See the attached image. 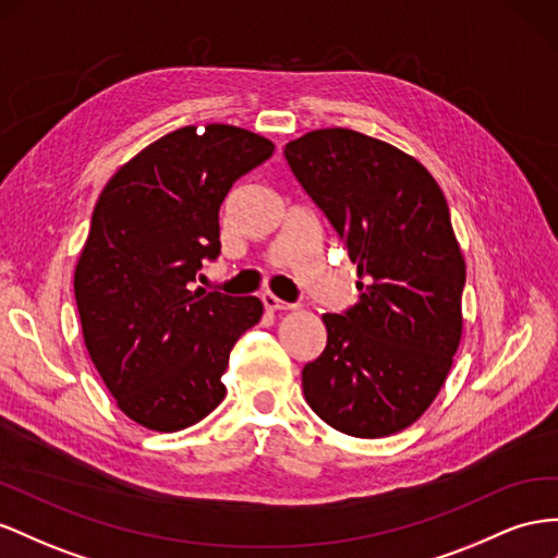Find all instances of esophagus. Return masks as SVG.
Here are the masks:
<instances>
[{"mask_svg":"<svg viewBox=\"0 0 558 558\" xmlns=\"http://www.w3.org/2000/svg\"><path fill=\"white\" fill-rule=\"evenodd\" d=\"M260 300H263L265 310H269V312H286V310H293V305L283 303V300H279V298H277V295H272V293H263V295H260Z\"/></svg>","mask_w":558,"mask_h":558,"instance_id":"34e87169","label":"esophagus"}]
</instances>
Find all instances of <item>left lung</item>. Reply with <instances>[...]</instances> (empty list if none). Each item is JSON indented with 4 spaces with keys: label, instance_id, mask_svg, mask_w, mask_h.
Returning a JSON list of instances; mask_svg holds the SVG:
<instances>
[{
    "label": "left lung",
    "instance_id": "1",
    "mask_svg": "<svg viewBox=\"0 0 558 558\" xmlns=\"http://www.w3.org/2000/svg\"><path fill=\"white\" fill-rule=\"evenodd\" d=\"M286 161L356 265L359 303L324 314L326 350L303 368L310 409L380 439L444 387L462 338L464 258L439 183L415 157L352 129L291 141Z\"/></svg>",
    "mask_w": 558,
    "mask_h": 558
}]
</instances>
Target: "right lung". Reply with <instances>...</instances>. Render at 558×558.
<instances>
[{
    "instance_id": "right-lung-1",
    "label": "right lung",
    "mask_w": 558,
    "mask_h": 558,
    "mask_svg": "<svg viewBox=\"0 0 558 558\" xmlns=\"http://www.w3.org/2000/svg\"><path fill=\"white\" fill-rule=\"evenodd\" d=\"M275 143L230 124L183 126L102 187L74 269L84 344L119 411L153 432L197 425L225 399L230 350L258 298L194 289L220 253L218 210Z\"/></svg>"
}]
</instances>
